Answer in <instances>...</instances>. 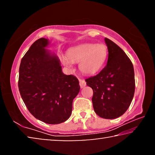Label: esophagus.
<instances>
[{
    "instance_id": "1",
    "label": "esophagus",
    "mask_w": 155,
    "mask_h": 155,
    "mask_svg": "<svg viewBox=\"0 0 155 155\" xmlns=\"http://www.w3.org/2000/svg\"><path fill=\"white\" fill-rule=\"evenodd\" d=\"M79 83H80V86L81 88H83L84 87H85L86 86V82L85 80L79 79Z\"/></svg>"
}]
</instances>
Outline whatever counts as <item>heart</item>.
Instances as JSON below:
<instances>
[{"instance_id": "heart-1", "label": "heart", "mask_w": 155, "mask_h": 155, "mask_svg": "<svg viewBox=\"0 0 155 155\" xmlns=\"http://www.w3.org/2000/svg\"><path fill=\"white\" fill-rule=\"evenodd\" d=\"M108 48L103 43H85L68 50L67 55H61V62L68 68L72 63H79L81 72L93 75L100 71L108 58Z\"/></svg>"}]
</instances>
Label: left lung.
Wrapping results in <instances>:
<instances>
[{"label":"left lung","instance_id":"left-lung-1","mask_svg":"<svg viewBox=\"0 0 155 155\" xmlns=\"http://www.w3.org/2000/svg\"><path fill=\"white\" fill-rule=\"evenodd\" d=\"M109 55L106 66L98 74L85 79L93 90V107L104 119H115L127 111L135 93L134 68L124 51L104 38Z\"/></svg>","mask_w":155,"mask_h":155}]
</instances>
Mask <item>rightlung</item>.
Returning <instances> with one entry per match:
<instances>
[{"label":"right lung","instance_id":"add662e5","mask_svg":"<svg viewBox=\"0 0 155 155\" xmlns=\"http://www.w3.org/2000/svg\"><path fill=\"white\" fill-rule=\"evenodd\" d=\"M48 40L40 38L21 60L18 88L28 111L47 124H57L69 118L73 100L80 91L78 78L62 72L55 54L45 49Z\"/></svg>","mask_w":155,"mask_h":155}]
</instances>
